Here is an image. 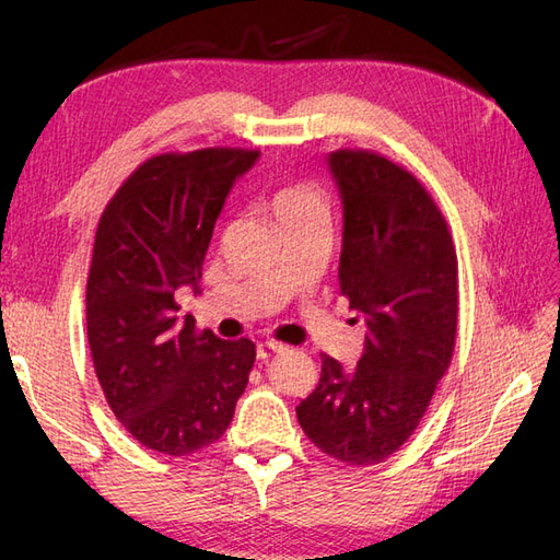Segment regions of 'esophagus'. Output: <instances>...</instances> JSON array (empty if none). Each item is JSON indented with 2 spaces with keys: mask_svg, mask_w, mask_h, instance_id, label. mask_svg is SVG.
I'll list each match as a JSON object with an SVG mask.
<instances>
[{
  "mask_svg": "<svg viewBox=\"0 0 560 560\" xmlns=\"http://www.w3.org/2000/svg\"><path fill=\"white\" fill-rule=\"evenodd\" d=\"M282 350H284V346H282V343H276V341H261V343L257 346V358H259L261 362H266V360L273 358V354L282 352Z\"/></svg>",
  "mask_w": 560,
  "mask_h": 560,
  "instance_id": "34e87169",
  "label": "esophagus"
}]
</instances>
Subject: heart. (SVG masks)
I'll return each mask as SVG.
<instances>
[{
    "label": "heart",
    "mask_w": 560,
    "mask_h": 560,
    "mask_svg": "<svg viewBox=\"0 0 560 560\" xmlns=\"http://www.w3.org/2000/svg\"><path fill=\"white\" fill-rule=\"evenodd\" d=\"M317 196L303 184H294L282 189L276 198V212L280 210H292V208H306V206H317Z\"/></svg>",
    "instance_id": "b5f03b06"
}]
</instances>
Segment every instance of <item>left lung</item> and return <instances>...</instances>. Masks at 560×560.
Wrapping results in <instances>:
<instances>
[{
	"label": "left lung",
	"instance_id": "8db88e82",
	"mask_svg": "<svg viewBox=\"0 0 560 560\" xmlns=\"http://www.w3.org/2000/svg\"><path fill=\"white\" fill-rule=\"evenodd\" d=\"M329 171L343 202L338 282L366 336L352 371L322 352L319 383L296 418L322 453L376 465L413 434L451 364L457 257L442 210L401 165L338 149Z\"/></svg>",
	"mask_w": 560,
	"mask_h": 560
}]
</instances>
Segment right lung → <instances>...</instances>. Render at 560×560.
I'll return each instance as SVG.
<instances>
[{
  "label": "right lung",
  "instance_id": "obj_1",
  "mask_svg": "<svg viewBox=\"0 0 560 560\" xmlns=\"http://www.w3.org/2000/svg\"><path fill=\"white\" fill-rule=\"evenodd\" d=\"M257 159L231 147L151 156L100 217L86 284L93 366L118 422L151 451L214 444L245 393L254 343L198 331L175 292L198 290L217 217Z\"/></svg>",
  "mask_w": 560,
  "mask_h": 560
}]
</instances>
